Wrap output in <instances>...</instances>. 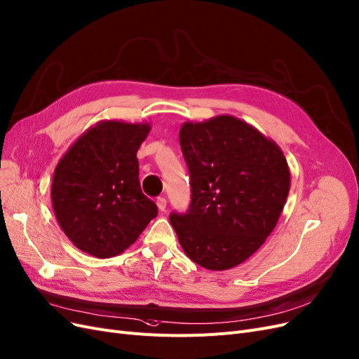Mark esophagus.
<instances>
[{
    "mask_svg": "<svg viewBox=\"0 0 359 359\" xmlns=\"http://www.w3.org/2000/svg\"><path fill=\"white\" fill-rule=\"evenodd\" d=\"M156 205H158V209L161 212H165V209H167V200L164 198V196H159V198L156 200Z\"/></svg>",
    "mask_w": 359,
    "mask_h": 359,
    "instance_id": "obj_1",
    "label": "esophagus"
}]
</instances>
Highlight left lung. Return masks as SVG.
<instances>
[{"label": "left lung", "instance_id": "8db88e82", "mask_svg": "<svg viewBox=\"0 0 359 359\" xmlns=\"http://www.w3.org/2000/svg\"><path fill=\"white\" fill-rule=\"evenodd\" d=\"M180 147L191 176V205L170 222L184 253L222 271L252 257L285 207L291 172L282 149L255 126L221 114L184 122Z\"/></svg>", "mask_w": 359, "mask_h": 359}]
</instances>
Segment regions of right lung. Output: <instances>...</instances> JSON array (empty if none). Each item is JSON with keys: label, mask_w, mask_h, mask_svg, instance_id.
I'll return each mask as SVG.
<instances>
[{"label": "right lung", "mask_w": 359, "mask_h": 359, "mask_svg": "<svg viewBox=\"0 0 359 359\" xmlns=\"http://www.w3.org/2000/svg\"><path fill=\"white\" fill-rule=\"evenodd\" d=\"M149 123L100 121L57 163L52 180L56 221L73 245L97 258L128 249L158 215L142 192L137 150Z\"/></svg>", "instance_id": "add662e5"}]
</instances>
